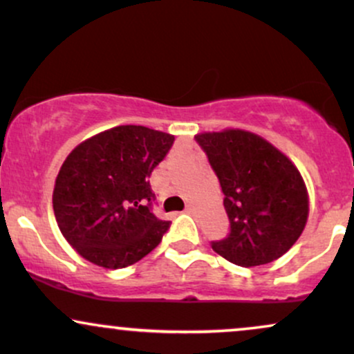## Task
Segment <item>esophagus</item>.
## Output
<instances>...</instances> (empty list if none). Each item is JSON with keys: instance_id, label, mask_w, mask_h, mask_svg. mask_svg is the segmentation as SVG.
Wrapping results in <instances>:
<instances>
[{"instance_id": "1", "label": "esophagus", "mask_w": 354, "mask_h": 354, "mask_svg": "<svg viewBox=\"0 0 354 354\" xmlns=\"http://www.w3.org/2000/svg\"><path fill=\"white\" fill-rule=\"evenodd\" d=\"M193 211H194L193 206H186V208H185V213H188V214L193 213Z\"/></svg>"}]
</instances>
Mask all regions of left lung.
Instances as JSON below:
<instances>
[{
    "label": "left lung",
    "instance_id": "left-lung-1",
    "mask_svg": "<svg viewBox=\"0 0 354 354\" xmlns=\"http://www.w3.org/2000/svg\"><path fill=\"white\" fill-rule=\"evenodd\" d=\"M225 194L230 233L211 248L238 266L274 261L306 226L308 191L298 168L261 136L243 129L194 136Z\"/></svg>",
    "mask_w": 354,
    "mask_h": 354
}]
</instances>
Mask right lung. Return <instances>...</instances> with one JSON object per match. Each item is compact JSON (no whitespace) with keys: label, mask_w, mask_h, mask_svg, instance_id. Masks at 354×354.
<instances>
[{"label":"right lung","mask_w":354,"mask_h":354,"mask_svg":"<svg viewBox=\"0 0 354 354\" xmlns=\"http://www.w3.org/2000/svg\"><path fill=\"white\" fill-rule=\"evenodd\" d=\"M173 135L116 126L68 154L53 191L66 241L95 265L120 270L160 245L169 221L156 218L148 178L171 149Z\"/></svg>","instance_id":"obj_1"}]
</instances>
